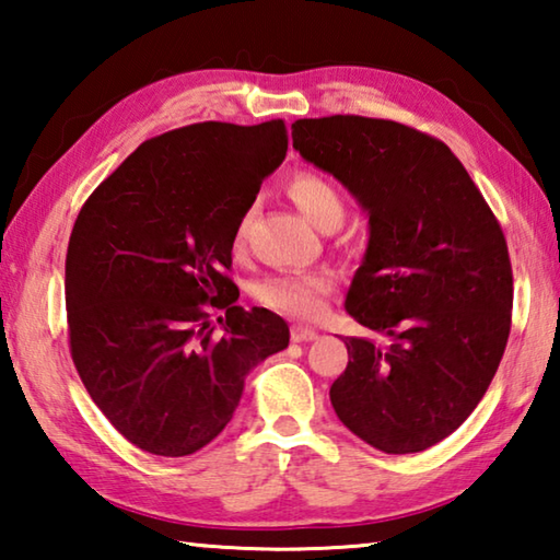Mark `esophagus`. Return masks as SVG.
Here are the masks:
<instances>
[{
	"label": "esophagus",
	"mask_w": 560,
	"mask_h": 560,
	"mask_svg": "<svg viewBox=\"0 0 560 560\" xmlns=\"http://www.w3.org/2000/svg\"><path fill=\"white\" fill-rule=\"evenodd\" d=\"M316 338H318L316 328H308V326H293L291 328L293 343H308V340H316Z\"/></svg>",
	"instance_id": "34e87169"
}]
</instances>
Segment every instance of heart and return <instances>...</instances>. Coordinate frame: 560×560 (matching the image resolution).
<instances>
[{"instance_id": "1", "label": "heart", "mask_w": 560, "mask_h": 560, "mask_svg": "<svg viewBox=\"0 0 560 560\" xmlns=\"http://www.w3.org/2000/svg\"><path fill=\"white\" fill-rule=\"evenodd\" d=\"M289 197L306 220L324 230L340 224L346 214L343 197L334 183L316 173H299L289 183ZM246 220L240 222L234 234V246L240 249L244 242ZM334 289L328 273H271L254 287V296L271 311L293 318H318L326 311V299Z\"/></svg>"}]
</instances>
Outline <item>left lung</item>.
<instances>
[{
  "mask_svg": "<svg viewBox=\"0 0 560 560\" xmlns=\"http://www.w3.org/2000/svg\"><path fill=\"white\" fill-rule=\"evenodd\" d=\"M293 148L368 214L330 385L338 420L385 454L432 447L485 397L504 355L514 281L504 232L452 150L402 122L330 116L291 126Z\"/></svg>",
  "mask_w": 560,
  "mask_h": 560,
  "instance_id": "left-lung-1",
  "label": "left lung"
}]
</instances>
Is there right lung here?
I'll return each instance as SVG.
<instances>
[{
    "label": "right lung",
    "mask_w": 560,
    "mask_h": 560,
    "mask_svg": "<svg viewBox=\"0 0 560 560\" xmlns=\"http://www.w3.org/2000/svg\"><path fill=\"white\" fill-rule=\"evenodd\" d=\"M283 120L195 122L130 153L73 224L66 254L71 358L122 438L158 457L202 450L244 381L289 346L271 311L236 306V226L287 158ZM202 302L224 307L212 327Z\"/></svg>",
    "instance_id": "obj_1"
}]
</instances>
